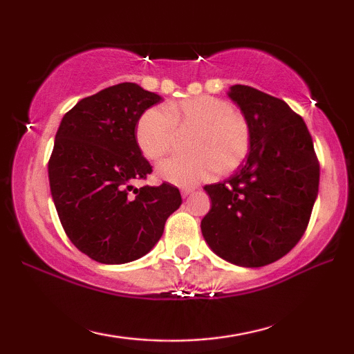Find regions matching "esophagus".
<instances>
[{"label": "esophagus", "instance_id": "esophagus-1", "mask_svg": "<svg viewBox=\"0 0 354 354\" xmlns=\"http://www.w3.org/2000/svg\"><path fill=\"white\" fill-rule=\"evenodd\" d=\"M194 190H195L194 187H184V189L181 190V194H183V196H187V195H190Z\"/></svg>", "mask_w": 354, "mask_h": 354}]
</instances>
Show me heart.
I'll return each mask as SVG.
<instances>
[{
	"label": "heart",
	"mask_w": 354,
	"mask_h": 354,
	"mask_svg": "<svg viewBox=\"0 0 354 354\" xmlns=\"http://www.w3.org/2000/svg\"><path fill=\"white\" fill-rule=\"evenodd\" d=\"M178 134H194L190 156L169 159L158 175L167 183L192 187L211 178L234 171L251 149V124L230 101L217 97L185 98L160 109L151 107L136 124V143L149 160L165 158L176 145Z\"/></svg>",
	"instance_id": "1"
}]
</instances>
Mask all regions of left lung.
<instances>
[{
	"label": "left lung",
	"mask_w": 354,
	"mask_h": 354,
	"mask_svg": "<svg viewBox=\"0 0 354 354\" xmlns=\"http://www.w3.org/2000/svg\"><path fill=\"white\" fill-rule=\"evenodd\" d=\"M227 95L251 124V149L234 175L205 185L212 205L201 232L225 261L263 267L289 253L306 231L320 164L306 123L283 100L241 84Z\"/></svg>",
	"instance_id": "left-lung-1"
}]
</instances>
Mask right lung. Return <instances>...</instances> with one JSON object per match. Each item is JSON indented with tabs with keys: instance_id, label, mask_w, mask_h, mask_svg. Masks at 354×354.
I'll list each match as a JSON object with an SVG mask.
<instances>
[{
	"instance_id": "obj_1",
	"label": "right lung",
	"mask_w": 354,
	"mask_h": 354,
	"mask_svg": "<svg viewBox=\"0 0 354 354\" xmlns=\"http://www.w3.org/2000/svg\"><path fill=\"white\" fill-rule=\"evenodd\" d=\"M162 100L122 82L82 98L65 113L48 162L50 189L65 234L101 263L147 254L181 206L178 187L143 185L153 167L136 143L137 120Z\"/></svg>"
}]
</instances>
